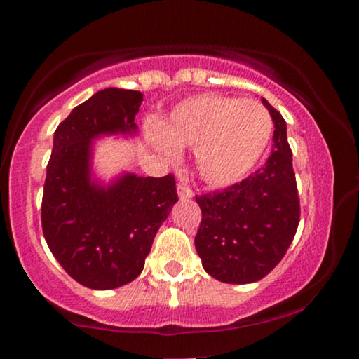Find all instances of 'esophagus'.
Instances as JSON below:
<instances>
[{
  "label": "esophagus",
  "mask_w": 359,
  "mask_h": 359,
  "mask_svg": "<svg viewBox=\"0 0 359 359\" xmlns=\"http://www.w3.org/2000/svg\"><path fill=\"white\" fill-rule=\"evenodd\" d=\"M177 192H179V197H180V201L191 199V197L194 196L192 189L189 187L187 184H184V182H180V184H179V187H177Z\"/></svg>",
  "instance_id": "obj_1"
}]
</instances>
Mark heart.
Masks as SVG:
<instances>
[{
	"label": "heart",
	"mask_w": 359,
	"mask_h": 359,
	"mask_svg": "<svg viewBox=\"0 0 359 359\" xmlns=\"http://www.w3.org/2000/svg\"><path fill=\"white\" fill-rule=\"evenodd\" d=\"M273 135L269 109L258 101L201 94L175 106L154 131L162 151L196 148V163L214 185L240 182L258 165Z\"/></svg>",
	"instance_id": "heart-1"
}]
</instances>
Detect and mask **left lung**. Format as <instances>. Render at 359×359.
I'll return each instance as SVG.
<instances>
[{"label": "left lung", "mask_w": 359, "mask_h": 359, "mask_svg": "<svg viewBox=\"0 0 359 359\" xmlns=\"http://www.w3.org/2000/svg\"><path fill=\"white\" fill-rule=\"evenodd\" d=\"M273 119V150L265 165L224 191L196 196L203 219L196 250L204 270L224 283L269 275L297 233L300 203L285 119L262 100Z\"/></svg>", "instance_id": "8db88e82"}]
</instances>
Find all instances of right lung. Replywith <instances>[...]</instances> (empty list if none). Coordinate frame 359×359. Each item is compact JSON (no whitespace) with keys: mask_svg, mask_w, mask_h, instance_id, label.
Listing matches in <instances>:
<instances>
[{"mask_svg":"<svg viewBox=\"0 0 359 359\" xmlns=\"http://www.w3.org/2000/svg\"><path fill=\"white\" fill-rule=\"evenodd\" d=\"M143 94L108 88L76 106L57 126L42 197L45 241L81 285L109 290L142 273L160 224L179 201L175 177L126 174L90 182V140L133 133Z\"/></svg>","mask_w":359,"mask_h":359,"instance_id":"1","label":"right lung"}]
</instances>
